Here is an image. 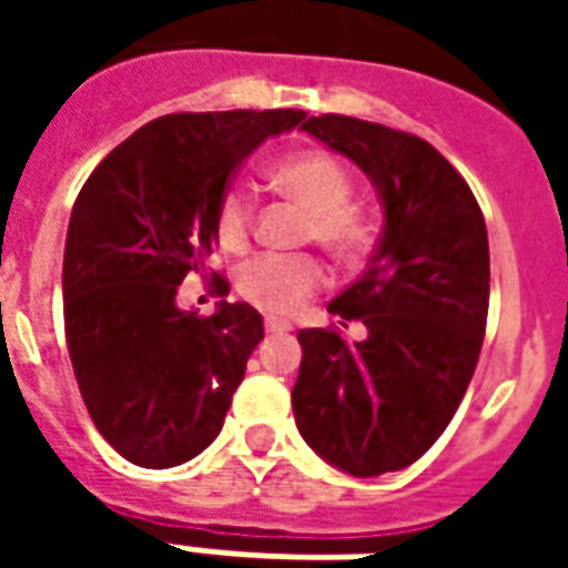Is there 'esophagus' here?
<instances>
[{"mask_svg": "<svg viewBox=\"0 0 568 568\" xmlns=\"http://www.w3.org/2000/svg\"><path fill=\"white\" fill-rule=\"evenodd\" d=\"M264 332H267V334H288V332H292V322L264 320Z\"/></svg>", "mask_w": 568, "mask_h": 568, "instance_id": "34e87169", "label": "esophagus"}]
</instances>
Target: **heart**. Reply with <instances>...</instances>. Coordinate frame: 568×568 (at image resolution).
<instances>
[{
    "instance_id": "obj_1",
    "label": "heart",
    "mask_w": 568,
    "mask_h": 568,
    "mask_svg": "<svg viewBox=\"0 0 568 568\" xmlns=\"http://www.w3.org/2000/svg\"><path fill=\"white\" fill-rule=\"evenodd\" d=\"M271 185L307 212V236L341 261H358L371 248L374 227L353 203V175L334 154L320 149L288 151L267 170ZM252 197L227 187L215 212V234L224 248H243L252 234ZM325 283V267L310 255H258L236 273V292L273 316H288Z\"/></svg>"
}]
</instances>
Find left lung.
I'll use <instances>...</instances> for the list:
<instances>
[{
  "mask_svg": "<svg viewBox=\"0 0 568 568\" xmlns=\"http://www.w3.org/2000/svg\"><path fill=\"white\" fill-rule=\"evenodd\" d=\"M301 130L368 175L383 234L368 271L328 304L365 322L368 337L297 332L295 423L325 463L377 477L417 463L471 383L487 332V224L463 175L414 133L346 115L307 118Z\"/></svg>",
  "mask_w": 568,
  "mask_h": 568,
  "instance_id": "8db88e82",
  "label": "left lung"
}]
</instances>
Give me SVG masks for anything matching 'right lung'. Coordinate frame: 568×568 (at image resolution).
<instances>
[{
    "mask_svg": "<svg viewBox=\"0 0 568 568\" xmlns=\"http://www.w3.org/2000/svg\"><path fill=\"white\" fill-rule=\"evenodd\" d=\"M301 121L297 109L154 118L81 187L63 252L69 358L93 426L133 465L173 468L222 432L264 322L227 301L197 316L175 292L219 243L236 166ZM212 285L227 292L222 276Z\"/></svg>",
    "mask_w": 568,
    "mask_h": 568,
    "instance_id": "obj_1",
    "label": "right lung"
}]
</instances>
